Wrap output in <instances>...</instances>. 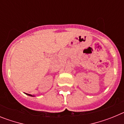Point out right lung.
Segmentation results:
<instances>
[{
	"instance_id": "1",
	"label": "right lung",
	"mask_w": 124,
	"mask_h": 124,
	"mask_svg": "<svg viewBox=\"0 0 124 124\" xmlns=\"http://www.w3.org/2000/svg\"><path fill=\"white\" fill-rule=\"evenodd\" d=\"M26 94L28 95V96H31V97H35V96H32V95H31V94Z\"/></svg>"
}]
</instances>
